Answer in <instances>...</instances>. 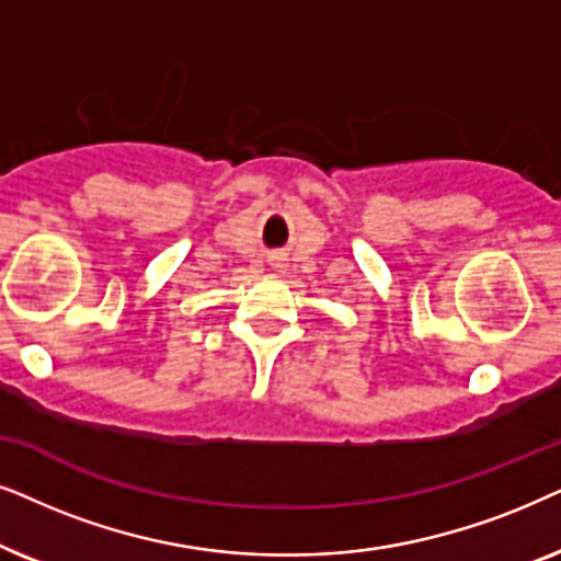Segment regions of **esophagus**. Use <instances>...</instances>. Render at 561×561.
I'll return each mask as SVG.
<instances>
[{"mask_svg":"<svg viewBox=\"0 0 561 561\" xmlns=\"http://www.w3.org/2000/svg\"><path fill=\"white\" fill-rule=\"evenodd\" d=\"M272 266L274 268H282V259L279 256H272Z\"/></svg>","mask_w":561,"mask_h":561,"instance_id":"34e87169","label":"esophagus"}]
</instances>
